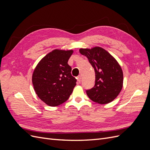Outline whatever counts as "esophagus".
Returning <instances> with one entry per match:
<instances>
[{"label":"esophagus","instance_id":"obj_1","mask_svg":"<svg viewBox=\"0 0 150 150\" xmlns=\"http://www.w3.org/2000/svg\"><path fill=\"white\" fill-rule=\"evenodd\" d=\"M78 83H81V75H79L78 77Z\"/></svg>","mask_w":150,"mask_h":150}]
</instances>
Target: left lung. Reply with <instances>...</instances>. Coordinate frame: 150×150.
<instances>
[{
    "instance_id": "left-lung-1",
    "label": "left lung",
    "mask_w": 150,
    "mask_h": 150,
    "mask_svg": "<svg viewBox=\"0 0 150 150\" xmlns=\"http://www.w3.org/2000/svg\"><path fill=\"white\" fill-rule=\"evenodd\" d=\"M79 52L87 57L95 71V85L86 91L89 99L101 104L112 101L123 85V73L119 63L101 47L81 48Z\"/></svg>"
}]
</instances>
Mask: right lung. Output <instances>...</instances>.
Wrapping results in <instances>:
<instances>
[{
  "instance_id": "1",
  "label": "right lung",
  "mask_w": 150,
  "mask_h": 150,
  "mask_svg": "<svg viewBox=\"0 0 150 150\" xmlns=\"http://www.w3.org/2000/svg\"><path fill=\"white\" fill-rule=\"evenodd\" d=\"M73 50L54 49L40 60L33 72L32 81L38 96L49 106L66 102L73 91L76 79L71 75L68 60Z\"/></svg>"
}]
</instances>
